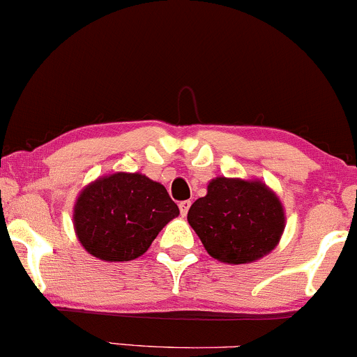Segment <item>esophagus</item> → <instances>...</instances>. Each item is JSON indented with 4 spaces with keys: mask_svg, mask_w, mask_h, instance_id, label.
I'll return each mask as SVG.
<instances>
[{
    "mask_svg": "<svg viewBox=\"0 0 357 357\" xmlns=\"http://www.w3.org/2000/svg\"><path fill=\"white\" fill-rule=\"evenodd\" d=\"M190 206H191V202H190V199H186V202H181V203H179V211H181V215H183V216H186V215H188V210H190Z\"/></svg>",
    "mask_w": 357,
    "mask_h": 357,
    "instance_id": "esophagus-1",
    "label": "esophagus"
}]
</instances>
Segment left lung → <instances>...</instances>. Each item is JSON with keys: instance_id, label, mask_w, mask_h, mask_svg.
Instances as JSON below:
<instances>
[{"instance_id": "8db88e82", "label": "left lung", "mask_w": 357, "mask_h": 357, "mask_svg": "<svg viewBox=\"0 0 357 357\" xmlns=\"http://www.w3.org/2000/svg\"><path fill=\"white\" fill-rule=\"evenodd\" d=\"M188 221L213 258L235 265L267 255L285 227L284 208L264 183L228 178L208 184Z\"/></svg>"}]
</instances>
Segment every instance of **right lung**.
<instances>
[{
  "label": "right lung",
  "mask_w": 357,
  "mask_h": 357,
  "mask_svg": "<svg viewBox=\"0 0 357 357\" xmlns=\"http://www.w3.org/2000/svg\"><path fill=\"white\" fill-rule=\"evenodd\" d=\"M178 215V204L162 184L137 173H116L82 191L73 225L90 255L107 261H129L141 257Z\"/></svg>",
  "instance_id": "add662e5"
}]
</instances>
